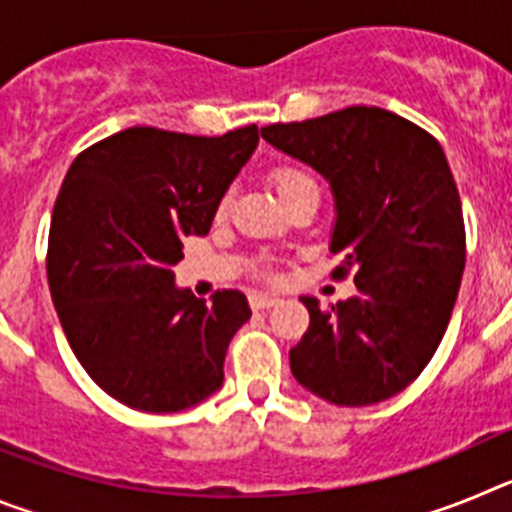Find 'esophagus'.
Wrapping results in <instances>:
<instances>
[{"label":"esophagus","mask_w":512,"mask_h":512,"mask_svg":"<svg viewBox=\"0 0 512 512\" xmlns=\"http://www.w3.org/2000/svg\"><path fill=\"white\" fill-rule=\"evenodd\" d=\"M248 305H251L253 312H259V310H269V307L277 305V300L269 295H259V292H253V295H248Z\"/></svg>","instance_id":"34e87169"}]
</instances>
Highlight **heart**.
I'll return each instance as SVG.
<instances>
[{
	"mask_svg": "<svg viewBox=\"0 0 512 512\" xmlns=\"http://www.w3.org/2000/svg\"><path fill=\"white\" fill-rule=\"evenodd\" d=\"M269 179L277 189V194L282 197V202L287 205L289 200H295L297 194L302 192H318V182L315 176L305 169V166L297 164H277L269 171ZM230 207V197L225 194L223 200L217 202V217H223Z\"/></svg>",
	"mask_w": 512,
	"mask_h": 512,
	"instance_id": "1",
	"label": "heart"
}]
</instances>
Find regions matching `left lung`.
Returning a JSON list of instances; mask_svg holds the SVG:
<instances>
[{
  "label": "left lung",
  "instance_id": "8db88e82",
  "mask_svg": "<svg viewBox=\"0 0 512 512\" xmlns=\"http://www.w3.org/2000/svg\"><path fill=\"white\" fill-rule=\"evenodd\" d=\"M271 146L320 171L336 197L333 277L356 297L320 310L289 351L297 382L341 408L390 400L436 354L459 295L467 233L443 148L382 107H346L261 128Z\"/></svg>",
  "mask_w": 512,
  "mask_h": 512
}]
</instances>
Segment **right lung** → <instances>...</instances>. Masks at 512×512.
Instances as JSON below:
<instances>
[{
    "mask_svg": "<svg viewBox=\"0 0 512 512\" xmlns=\"http://www.w3.org/2000/svg\"><path fill=\"white\" fill-rule=\"evenodd\" d=\"M259 128L187 135L128 128L74 158L48 235V287L71 351L117 402L179 413L223 384L228 343L251 318L238 289L212 302L174 287L189 235L259 146Z\"/></svg>",
    "mask_w": 512,
    "mask_h": 512,
    "instance_id": "1",
    "label": "right lung"
}]
</instances>
